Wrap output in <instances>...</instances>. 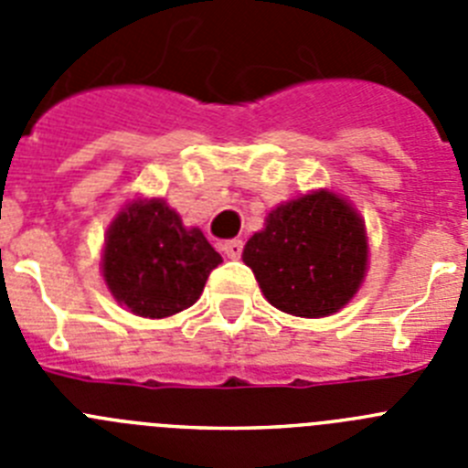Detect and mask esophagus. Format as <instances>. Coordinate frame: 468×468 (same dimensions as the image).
I'll list each match as a JSON object with an SVG mask.
<instances>
[{
    "label": "esophagus",
    "mask_w": 468,
    "mask_h": 468,
    "mask_svg": "<svg viewBox=\"0 0 468 468\" xmlns=\"http://www.w3.org/2000/svg\"><path fill=\"white\" fill-rule=\"evenodd\" d=\"M222 250H225L227 258L239 260V258H241V253H243V241H241V239H231V241H225V243H222Z\"/></svg>",
    "instance_id": "34e87169"
}]
</instances>
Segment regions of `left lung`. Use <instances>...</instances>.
Wrapping results in <instances>:
<instances>
[{
  "mask_svg": "<svg viewBox=\"0 0 468 468\" xmlns=\"http://www.w3.org/2000/svg\"><path fill=\"white\" fill-rule=\"evenodd\" d=\"M271 307L302 318L340 312L367 270L366 225L356 208L328 189L302 194L267 215L243 248Z\"/></svg>",
  "mask_w": 468,
  "mask_h": 468,
  "instance_id": "left-lung-1",
  "label": "left lung"
}]
</instances>
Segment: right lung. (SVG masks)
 I'll list each match as a JSON object with an SVG mask.
<instances>
[{
	"label": "right lung",
	"instance_id": "obj_1",
	"mask_svg": "<svg viewBox=\"0 0 468 468\" xmlns=\"http://www.w3.org/2000/svg\"><path fill=\"white\" fill-rule=\"evenodd\" d=\"M220 262L204 231L187 229L164 198H135L107 227L102 279L135 316L166 318L192 307Z\"/></svg>",
	"mask_w": 468,
	"mask_h": 468
}]
</instances>
